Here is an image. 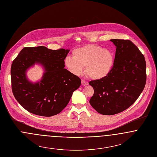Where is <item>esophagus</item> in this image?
I'll use <instances>...</instances> for the list:
<instances>
[{"instance_id": "1", "label": "esophagus", "mask_w": 157, "mask_h": 157, "mask_svg": "<svg viewBox=\"0 0 157 157\" xmlns=\"http://www.w3.org/2000/svg\"><path fill=\"white\" fill-rule=\"evenodd\" d=\"M82 85L83 86H86V85H88V83L87 82H86V81L82 80Z\"/></svg>"}]
</instances>
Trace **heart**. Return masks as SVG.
Returning <instances> with one entry per match:
<instances>
[{
	"label": "heart",
	"mask_w": 157,
	"mask_h": 157,
	"mask_svg": "<svg viewBox=\"0 0 157 157\" xmlns=\"http://www.w3.org/2000/svg\"><path fill=\"white\" fill-rule=\"evenodd\" d=\"M72 57H67L64 65L74 75H81L85 67L86 74L92 80L106 78L112 71L114 56L108 49L97 45H87L73 50Z\"/></svg>",
	"instance_id": "heart-1"
}]
</instances>
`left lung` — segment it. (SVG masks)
<instances>
[{"instance_id":"left-lung-1","label":"left lung","mask_w":157,"mask_h":157,"mask_svg":"<svg viewBox=\"0 0 157 157\" xmlns=\"http://www.w3.org/2000/svg\"><path fill=\"white\" fill-rule=\"evenodd\" d=\"M116 46L112 71L105 78L89 82L94 90L90 103L105 115L123 112L134 104L146 82L144 57L129 40L111 39Z\"/></svg>"}]
</instances>
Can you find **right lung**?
Listing matches in <instances>:
<instances>
[{
  "instance_id": "add662e5",
  "label": "right lung",
  "mask_w": 157,
  "mask_h": 157,
  "mask_svg": "<svg viewBox=\"0 0 157 157\" xmlns=\"http://www.w3.org/2000/svg\"><path fill=\"white\" fill-rule=\"evenodd\" d=\"M69 49L52 50L45 46L25 47L13 60L11 68L12 90L19 103L28 112L51 117L67 106L81 79L65 68L64 60ZM35 64L44 69L41 79L31 82L28 69Z\"/></svg>"
}]
</instances>
